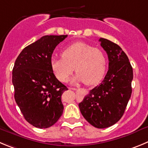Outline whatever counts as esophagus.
<instances>
[{"label": "esophagus", "mask_w": 148, "mask_h": 148, "mask_svg": "<svg viewBox=\"0 0 148 148\" xmlns=\"http://www.w3.org/2000/svg\"><path fill=\"white\" fill-rule=\"evenodd\" d=\"M69 89H70V90H77V92H79V93H81L80 90H78V89H77V88H69Z\"/></svg>", "instance_id": "1"}]
</instances>
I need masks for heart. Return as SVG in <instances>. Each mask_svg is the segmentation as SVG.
Segmentation results:
<instances>
[{
	"mask_svg": "<svg viewBox=\"0 0 148 148\" xmlns=\"http://www.w3.org/2000/svg\"><path fill=\"white\" fill-rule=\"evenodd\" d=\"M63 58H52L51 69L62 82H67L74 71L77 72L74 82L94 85L102 79L107 70L105 52L99 47L82 41H77L62 51Z\"/></svg>",
	"mask_w": 148,
	"mask_h": 148,
	"instance_id": "heart-1",
	"label": "heart"
}]
</instances>
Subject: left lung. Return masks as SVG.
Masks as SVG:
<instances>
[{"mask_svg": "<svg viewBox=\"0 0 148 148\" xmlns=\"http://www.w3.org/2000/svg\"><path fill=\"white\" fill-rule=\"evenodd\" d=\"M109 59V70L99 85L90 91L79 107L85 119L94 127L105 128L118 122L131 98L133 69L121 47L101 38Z\"/></svg>", "mask_w": 148, "mask_h": 148, "instance_id": "left-lung-1", "label": "left lung"}]
</instances>
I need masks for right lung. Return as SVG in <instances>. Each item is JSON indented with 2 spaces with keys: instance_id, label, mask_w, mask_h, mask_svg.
<instances>
[{
  "instance_id": "right-lung-1",
  "label": "right lung",
  "mask_w": 148,
  "mask_h": 148,
  "mask_svg": "<svg viewBox=\"0 0 148 148\" xmlns=\"http://www.w3.org/2000/svg\"><path fill=\"white\" fill-rule=\"evenodd\" d=\"M67 35L45 36L23 49L12 70L14 99L25 119L38 128L52 126L63 114L68 88L54 75L51 58Z\"/></svg>"
}]
</instances>
